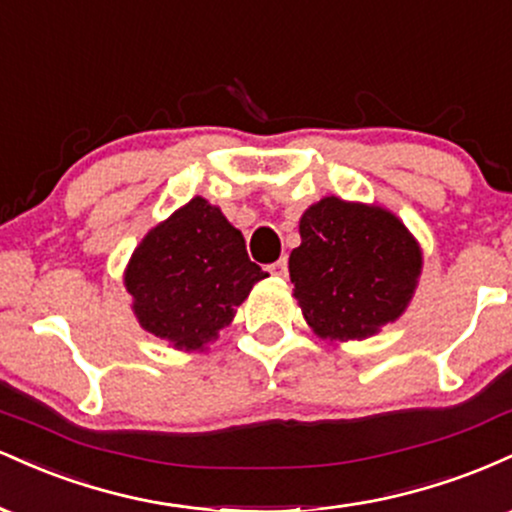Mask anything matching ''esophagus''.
I'll use <instances>...</instances> for the list:
<instances>
[{"mask_svg":"<svg viewBox=\"0 0 512 512\" xmlns=\"http://www.w3.org/2000/svg\"><path fill=\"white\" fill-rule=\"evenodd\" d=\"M269 272H272L274 276H279V279H286V276H289V262H286V257L276 260L272 267H269Z\"/></svg>","mask_w":512,"mask_h":512,"instance_id":"obj_1","label":"esophagus"}]
</instances>
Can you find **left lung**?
Listing matches in <instances>:
<instances>
[{
	"label": "left lung",
	"mask_w": 512,
	"mask_h": 512,
	"mask_svg": "<svg viewBox=\"0 0 512 512\" xmlns=\"http://www.w3.org/2000/svg\"><path fill=\"white\" fill-rule=\"evenodd\" d=\"M289 272L293 296L320 337L366 339L404 313L421 250L390 211L325 197L303 214Z\"/></svg>",
	"instance_id": "1"
}]
</instances>
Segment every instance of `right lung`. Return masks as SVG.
Instances as JSON below:
<instances>
[{
  "label": "right lung",
  "instance_id": "1",
  "mask_svg": "<svg viewBox=\"0 0 512 512\" xmlns=\"http://www.w3.org/2000/svg\"><path fill=\"white\" fill-rule=\"evenodd\" d=\"M264 276L250 262L243 233L195 197L134 250L125 286L146 332L178 349H202Z\"/></svg>",
  "mask_w": 512,
  "mask_h": 512
}]
</instances>
